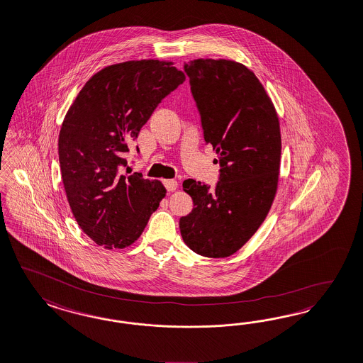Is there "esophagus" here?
<instances>
[{
  "instance_id": "1",
  "label": "esophagus",
  "mask_w": 363,
  "mask_h": 363,
  "mask_svg": "<svg viewBox=\"0 0 363 363\" xmlns=\"http://www.w3.org/2000/svg\"><path fill=\"white\" fill-rule=\"evenodd\" d=\"M163 185H164L167 191H174L177 186H178V184L174 179H166V181H163Z\"/></svg>"
}]
</instances>
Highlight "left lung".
<instances>
[{
	"instance_id": "8db88e82",
	"label": "left lung",
	"mask_w": 363,
	"mask_h": 363,
	"mask_svg": "<svg viewBox=\"0 0 363 363\" xmlns=\"http://www.w3.org/2000/svg\"><path fill=\"white\" fill-rule=\"evenodd\" d=\"M205 143L217 152L214 188L185 179L193 211L179 218L181 236L205 257L236 253L263 224L275 199L281 137L275 107L255 74L232 60L184 65Z\"/></svg>"
}]
</instances>
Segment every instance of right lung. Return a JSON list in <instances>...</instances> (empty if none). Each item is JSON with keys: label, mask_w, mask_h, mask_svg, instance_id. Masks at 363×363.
Listing matches in <instances>:
<instances>
[{"label": "right lung", "mask_w": 363, "mask_h": 363, "mask_svg": "<svg viewBox=\"0 0 363 363\" xmlns=\"http://www.w3.org/2000/svg\"><path fill=\"white\" fill-rule=\"evenodd\" d=\"M184 82L170 62L113 64L88 80L65 115L59 135L64 189L77 224L98 245H131L164 197L160 181L130 174L125 152Z\"/></svg>", "instance_id": "right-lung-1"}]
</instances>
